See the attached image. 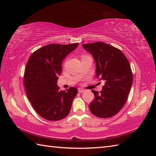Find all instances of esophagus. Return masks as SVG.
I'll use <instances>...</instances> for the list:
<instances>
[{
	"label": "esophagus",
	"instance_id": "34e87169",
	"mask_svg": "<svg viewBox=\"0 0 156 156\" xmlns=\"http://www.w3.org/2000/svg\"><path fill=\"white\" fill-rule=\"evenodd\" d=\"M86 90H84V89H82V88H78V92H80V93H83V92H84Z\"/></svg>",
	"mask_w": 156,
	"mask_h": 156
}]
</instances>
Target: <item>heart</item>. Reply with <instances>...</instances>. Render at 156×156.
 <instances>
[{"instance_id": "b5f03b06", "label": "heart", "mask_w": 156, "mask_h": 156, "mask_svg": "<svg viewBox=\"0 0 156 156\" xmlns=\"http://www.w3.org/2000/svg\"><path fill=\"white\" fill-rule=\"evenodd\" d=\"M87 55H84V56H82V58H84V57H87Z\"/></svg>"}]
</instances>
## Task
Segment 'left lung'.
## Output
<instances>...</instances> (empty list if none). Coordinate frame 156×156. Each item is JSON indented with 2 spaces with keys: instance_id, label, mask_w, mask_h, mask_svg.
Masks as SVG:
<instances>
[{
  "instance_id": "left-lung-1",
  "label": "left lung",
  "mask_w": 156,
  "mask_h": 156,
  "mask_svg": "<svg viewBox=\"0 0 156 156\" xmlns=\"http://www.w3.org/2000/svg\"><path fill=\"white\" fill-rule=\"evenodd\" d=\"M93 56L96 76L104 82L100 93L92 90L94 99L89 105L94 115L108 118L123 107L133 83V74L129 61L122 52L113 46L99 41L82 44Z\"/></svg>"
}]
</instances>
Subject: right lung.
<instances>
[{"instance_id":"1","label":"right lung","mask_w":156,"mask_h":156,"mask_svg":"<svg viewBox=\"0 0 156 156\" xmlns=\"http://www.w3.org/2000/svg\"><path fill=\"white\" fill-rule=\"evenodd\" d=\"M78 45H47L33 53L26 65V94L35 111L48 121L65 118L78 93L75 87L60 90L57 82L62 72V61Z\"/></svg>"}]
</instances>
